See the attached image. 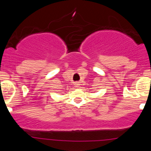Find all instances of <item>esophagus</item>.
<instances>
[{
	"label": "esophagus",
	"instance_id": "esophagus-1",
	"mask_svg": "<svg viewBox=\"0 0 151 151\" xmlns=\"http://www.w3.org/2000/svg\"><path fill=\"white\" fill-rule=\"evenodd\" d=\"M75 85H76V86H78V85H79V84H78L77 82H75Z\"/></svg>",
	"mask_w": 151,
	"mask_h": 151
}]
</instances>
